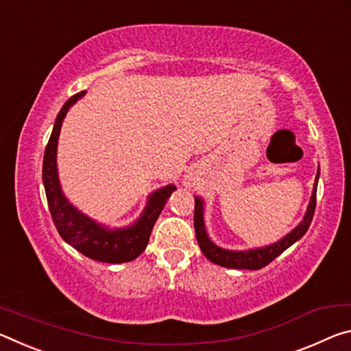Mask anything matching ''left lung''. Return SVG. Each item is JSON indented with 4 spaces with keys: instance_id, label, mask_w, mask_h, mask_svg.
I'll use <instances>...</instances> for the list:
<instances>
[{
    "instance_id": "obj_1",
    "label": "left lung",
    "mask_w": 351,
    "mask_h": 351,
    "mask_svg": "<svg viewBox=\"0 0 351 351\" xmlns=\"http://www.w3.org/2000/svg\"><path fill=\"white\" fill-rule=\"evenodd\" d=\"M317 182H319V172H317V177H315L311 202H309L306 216L300 226L295 227L289 234H286L283 239H280L278 243L264 247V249H255L249 252L223 250L221 247H217L211 243L210 238L206 237L205 227H204V204L202 200L196 197L194 199L196 200V205H194V230H196V238L202 254L208 258L211 263L217 264V266H223L230 269H250V271H256V269L267 266L269 263L274 261L275 258L283 254L288 247H291L295 241L300 239L303 234L306 233V230L309 228V223L313 221L314 210H315Z\"/></svg>"
}]
</instances>
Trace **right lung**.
Returning <instances> with one entry per match:
<instances>
[{
    "label": "right lung",
    "instance_id": "obj_1",
    "mask_svg": "<svg viewBox=\"0 0 351 351\" xmlns=\"http://www.w3.org/2000/svg\"><path fill=\"white\" fill-rule=\"evenodd\" d=\"M85 91L73 95L56 118L53 134L49 136L43 157V185L48 200L49 213L53 222L65 243L73 245L80 254L91 260L102 263H128L135 260L138 255L145 252L149 243V237L154 228V223L162 213L166 200L174 191V185H168L157 193L151 194L145 213L134 226L121 230H107L97 226L95 221L80 213L68 202L62 194L59 177H57V140H59L62 121L74 102L82 97Z\"/></svg>",
    "mask_w": 351,
    "mask_h": 351
}]
</instances>
